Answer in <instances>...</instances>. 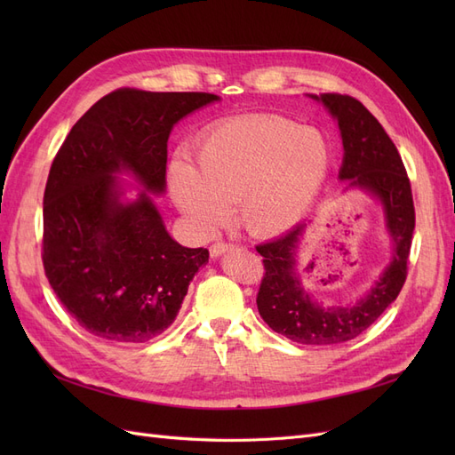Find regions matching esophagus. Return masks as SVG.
Returning <instances> with one entry per match:
<instances>
[{
    "mask_svg": "<svg viewBox=\"0 0 455 455\" xmlns=\"http://www.w3.org/2000/svg\"><path fill=\"white\" fill-rule=\"evenodd\" d=\"M233 243H226V241H216V243H212L211 244V256H220V254H224L226 251H229V249H233Z\"/></svg>",
    "mask_w": 455,
    "mask_h": 455,
    "instance_id": "1",
    "label": "esophagus"
}]
</instances>
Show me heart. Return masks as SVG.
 <instances>
[{"instance_id": "heart-1", "label": "heart", "mask_w": 455, "mask_h": 455, "mask_svg": "<svg viewBox=\"0 0 455 455\" xmlns=\"http://www.w3.org/2000/svg\"><path fill=\"white\" fill-rule=\"evenodd\" d=\"M197 169L171 163L176 204L203 233H212L239 201L244 226L277 235L296 226L326 180L330 148L313 127L281 116H243L204 129L196 144Z\"/></svg>"}]
</instances>
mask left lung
I'll return each instance as SVG.
<instances>
[{"instance_id":"1","label":"left lung","mask_w":455,"mask_h":455,"mask_svg":"<svg viewBox=\"0 0 455 455\" xmlns=\"http://www.w3.org/2000/svg\"><path fill=\"white\" fill-rule=\"evenodd\" d=\"M323 100L338 119L343 140L341 180L379 197L395 244L391 266L376 286L351 307H321L304 292L296 269L294 251L306 224H298L283 237L258 244L264 256V279L256 296L258 311L271 330L304 346H334L363 334L403 291L408 275L416 209L404 163L379 121L349 94L324 92Z\"/></svg>"}]
</instances>
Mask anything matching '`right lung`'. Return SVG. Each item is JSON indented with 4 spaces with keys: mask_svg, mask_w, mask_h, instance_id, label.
I'll return each mask as SVG.
<instances>
[{
    "mask_svg": "<svg viewBox=\"0 0 455 455\" xmlns=\"http://www.w3.org/2000/svg\"><path fill=\"white\" fill-rule=\"evenodd\" d=\"M218 100L211 92L123 87L81 117L52 159L44 196V269L81 328L117 343L167 330L188 286L209 261L163 226L148 191L164 189L174 123ZM132 170L147 186L134 204L116 201L111 174Z\"/></svg>",
    "mask_w": 455,
    "mask_h": 455,
    "instance_id": "1",
    "label": "right lung"
}]
</instances>
